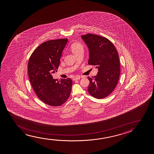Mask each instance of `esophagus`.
I'll return each mask as SVG.
<instances>
[{
  "label": "esophagus",
  "instance_id": "34e87169",
  "mask_svg": "<svg viewBox=\"0 0 154 154\" xmlns=\"http://www.w3.org/2000/svg\"><path fill=\"white\" fill-rule=\"evenodd\" d=\"M80 79V76H75V77H74V78H73V79H73V80H74V81H75V80H79V79Z\"/></svg>",
  "mask_w": 154,
  "mask_h": 154
}]
</instances>
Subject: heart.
Returning <instances> with one entry per match:
<instances>
[{"label": "heart", "instance_id": "heart-1", "mask_svg": "<svg viewBox=\"0 0 154 154\" xmlns=\"http://www.w3.org/2000/svg\"><path fill=\"white\" fill-rule=\"evenodd\" d=\"M70 48L75 55L78 54L80 51H84V46L80 42H76L72 44L70 46Z\"/></svg>", "mask_w": 154, "mask_h": 154}]
</instances>
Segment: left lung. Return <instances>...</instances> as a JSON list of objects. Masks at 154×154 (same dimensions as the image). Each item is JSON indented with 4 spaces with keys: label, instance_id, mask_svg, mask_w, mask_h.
<instances>
[{
    "label": "left lung",
    "instance_id": "8db88e82",
    "mask_svg": "<svg viewBox=\"0 0 154 154\" xmlns=\"http://www.w3.org/2000/svg\"><path fill=\"white\" fill-rule=\"evenodd\" d=\"M82 38L89 51V65L98 68L96 76L88 77V91L97 99H103L113 91L120 76V62L117 51L108 39L92 34Z\"/></svg>",
    "mask_w": 154,
    "mask_h": 154
}]
</instances>
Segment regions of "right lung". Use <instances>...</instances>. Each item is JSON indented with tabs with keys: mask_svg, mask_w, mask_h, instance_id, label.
Listing matches in <instances>:
<instances>
[{
	"mask_svg": "<svg viewBox=\"0 0 154 154\" xmlns=\"http://www.w3.org/2000/svg\"><path fill=\"white\" fill-rule=\"evenodd\" d=\"M68 39L43 42L33 51L28 63V72L32 87L38 98L51 106H60L69 97L72 82L70 78L54 79L62 51Z\"/></svg>",
	"mask_w": 154,
	"mask_h": 154,
	"instance_id": "1",
	"label": "right lung"
}]
</instances>
